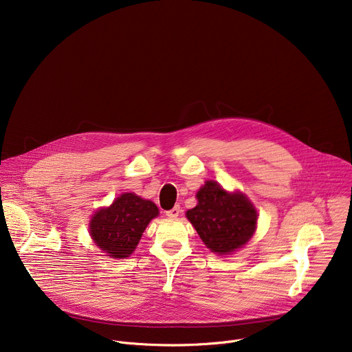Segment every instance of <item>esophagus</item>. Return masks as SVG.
Returning a JSON list of instances; mask_svg holds the SVG:
<instances>
[{
  "instance_id": "esophagus-1",
  "label": "esophagus",
  "mask_w": 352,
  "mask_h": 352,
  "mask_svg": "<svg viewBox=\"0 0 352 352\" xmlns=\"http://www.w3.org/2000/svg\"><path fill=\"white\" fill-rule=\"evenodd\" d=\"M179 213H181V208L177 205V206H174L171 210H167V212H166V216L170 217V219H175V217L179 216Z\"/></svg>"
}]
</instances>
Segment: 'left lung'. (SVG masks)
Here are the masks:
<instances>
[{
    "label": "left lung",
    "mask_w": 352,
    "mask_h": 352,
    "mask_svg": "<svg viewBox=\"0 0 352 352\" xmlns=\"http://www.w3.org/2000/svg\"><path fill=\"white\" fill-rule=\"evenodd\" d=\"M196 199L197 205L186 217L212 252L230 255L252 238L258 212L243 193H230L220 184L206 181Z\"/></svg>",
    "instance_id": "8db88e82"
}]
</instances>
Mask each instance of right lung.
<instances>
[{
  "label": "right lung",
  "mask_w": 352,
  "mask_h": 352,
  "mask_svg": "<svg viewBox=\"0 0 352 352\" xmlns=\"http://www.w3.org/2000/svg\"><path fill=\"white\" fill-rule=\"evenodd\" d=\"M159 216L152 200L129 192L117 197L109 208L98 209L89 224L94 243L113 259L133 254L147 224Z\"/></svg>",
  "instance_id": "add662e5"
}]
</instances>
